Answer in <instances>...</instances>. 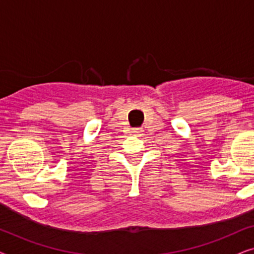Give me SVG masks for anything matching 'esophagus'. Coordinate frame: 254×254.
Segmentation results:
<instances>
[{
    "label": "esophagus",
    "instance_id": "1",
    "mask_svg": "<svg viewBox=\"0 0 254 254\" xmlns=\"http://www.w3.org/2000/svg\"><path fill=\"white\" fill-rule=\"evenodd\" d=\"M133 133L134 134H140V133H142V129H141V128H135V129H133Z\"/></svg>",
    "mask_w": 254,
    "mask_h": 254
}]
</instances>
